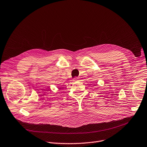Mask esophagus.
Returning a JSON list of instances; mask_svg holds the SVG:
<instances>
[{
    "mask_svg": "<svg viewBox=\"0 0 147 147\" xmlns=\"http://www.w3.org/2000/svg\"><path fill=\"white\" fill-rule=\"evenodd\" d=\"M78 77H75V78H74V79L73 80V81H77L78 80Z\"/></svg>",
    "mask_w": 147,
    "mask_h": 147,
    "instance_id": "1",
    "label": "esophagus"
}]
</instances>
